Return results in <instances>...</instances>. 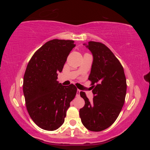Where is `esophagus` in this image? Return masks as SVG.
Listing matches in <instances>:
<instances>
[{
	"mask_svg": "<svg viewBox=\"0 0 150 150\" xmlns=\"http://www.w3.org/2000/svg\"><path fill=\"white\" fill-rule=\"evenodd\" d=\"M80 92H81V91L77 89V96H80Z\"/></svg>",
	"mask_w": 150,
	"mask_h": 150,
	"instance_id": "1",
	"label": "esophagus"
}]
</instances>
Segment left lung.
Instances as JSON below:
<instances>
[{"instance_id": "obj_1", "label": "left lung", "mask_w": 150, "mask_h": 150, "mask_svg": "<svg viewBox=\"0 0 150 150\" xmlns=\"http://www.w3.org/2000/svg\"><path fill=\"white\" fill-rule=\"evenodd\" d=\"M83 45L93 57L88 76L93 98L90 102L84 92L80 93L85 104L79 110V116L88 130L100 132L110 127L118 118L125 100L126 79L121 63L105 45L92 41Z\"/></svg>"}]
</instances>
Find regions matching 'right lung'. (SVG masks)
Listing matches in <instances>:
<instances>
[{"instance_id": "1", "label": "right lung", "mask_w": 150, "mask_h": 150, "mask_svg": "<svg viewBox=\"0 0 150 150\" xmlns=\"http://www.w3.org/2000/svg\"><path fill=\"white\" fill-rule=\"evenodd\" d=\"M73 40L54 39L35 52L24 76L23 92L27 110L32 120L44 130H55L64 122L77 88L57 81L71 51Z\"/></svg>"}]
</instances>
